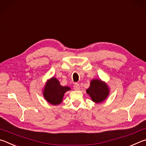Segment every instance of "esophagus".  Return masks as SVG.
Here are the masks:
<instances>
[{
	"instance_id": "1",
	"label": "esophagus",
	"mask_w": 146,
	"mask_h": 146,
	"mask_svg": "<svg viewBox=\"0 0 146 146\" xmlns=\"http://www.w3.org/2000/svg\"><path fill=\"white\" fill-rule=\"evenodd\" d=\"M74 89L75 90H79L80 89V85L78 83H75L74 85Z\"/></svg>"
}]
</instances>
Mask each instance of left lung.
I'll return each instance as SVG.
<instances>
[{"label":"left lung","instance_id":"obj_1","mask_svg":"<svg viewBox=\"0 0 146 146\" xmlns=\"http://www.w3.org/2000/svg\"><path fill=\"white\" fill-rule=\"evenodd\" d=\"M86 93L91 97L94 103H100L107 98L110 90L105 83L101 80L96 79L90 81V86L86 90Z\"/></svg>","mask_w":146,"mask_h":146}]
</instances>
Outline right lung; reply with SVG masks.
<instances>
[{"mask_svg":"<svg viewBox=\"0 0 146 146\" xmlns=\"http://www.w3.org/2000/svg\"><path fill=\"white\" fill-rule=\"evenodd\" d=\"M70 90V87L61 86L57 79L52 78L45 84L43 94L47 102L53 105H57L62 102L66 92Z\"/></svg>","mask_w":146,"mask_h":146,"instance_id":"add662e5","label":"right lung"}]
</instances>
